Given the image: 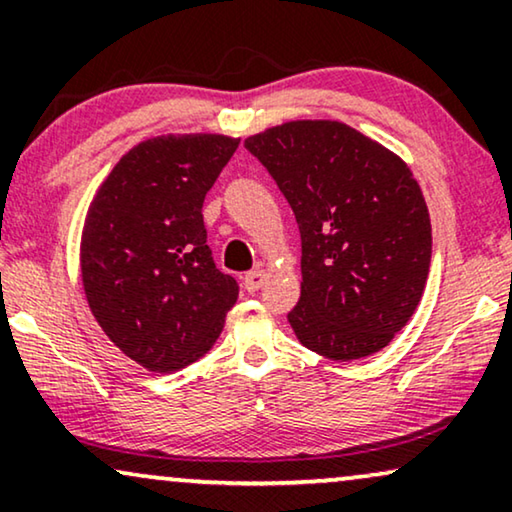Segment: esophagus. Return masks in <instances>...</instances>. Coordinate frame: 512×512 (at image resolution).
Returning a JSON list of instances; mask_svg holds the SVG:
<instances>
[{"label":"esophagus","mask_w":512,"mask_h":512,"mask_svg":"<svg viewBox=\"0 0 512 512\" xmlns=\"http://www.w3.org/2000/svg\"><path fill=\"white\" fill-rule=\"evenodd\" d=\"M266 278H269V273H266L264 269H255V271L246 273V278H243V285H246L248 292H257L259 287L266 283Z\"/></svg>","instance_id":"1"}]
</instances>
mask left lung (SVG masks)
<instances>
[{"instance_id": "1", "label": "left lung", "mask_w": 512, "mask_h": 512, "mask_svg": "<svg viewBox=\"0 0 512 512\" xmlns=\"http://www.w3.org/2000/svg\"><path fill=\"white\" fill-rule=\"evenodd\" d=\"M301 234V297L287 313L308 350L336 362L383 350L408 325L431 264V220L397 153L338 120L248 136Z\"/></svg>"}]
</instances>
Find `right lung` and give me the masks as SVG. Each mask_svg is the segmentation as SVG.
Listing matches in <instances>:
<instances>
[{
	"mask_svg": "<svg viewBox=\"0 0 512 512\" xmlns=\"http://www.w3.org/2000/svg\"><path fill=\"white\" fill-rule=\"evenodd\" d=\"M236 136L164 134L120 157L81 232L88 306L120 352L155 373L185 369L218 341L239 299L215 269L201 206Z\"/></svg>",
	"mask_w": 512,
	"mask_h": 512,
	"instance_id": "obj_1",
	"label": "right lung"
}]
</instances>
